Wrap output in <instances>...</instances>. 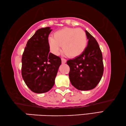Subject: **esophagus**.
<instances>
[{"instance_id": "obj_1", "label": "esophagus", "mask_w": 126, "mask_h": 126, "mask_svg": "<svg viewBox=\"0 0 126 126\" xmlns=\"http://www.w3.org/2000/svg\"><path fill=\"white\" fill-rule=\"evenodd\" d=\"M61 61H62V63H66V60L64 58H61Z\"/></svg>"}]
</instances>
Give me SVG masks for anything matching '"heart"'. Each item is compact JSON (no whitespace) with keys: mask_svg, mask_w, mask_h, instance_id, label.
Wrapping results in <instances>:
<instances>
[{"mask_svg":"<svg viewBox=\"0 0 126 126\" xmlns=\"http://www.w3.org/2000/svg\"><path fill=\"white\" fill-rule=\"evenodd\" d=\"M48 44L53 54L58 55L63 46L66 54L75 57L85 51L87 44V35L81 29L64 28L55 32L54 37H48Z\"/></svg>","mask_w":126,"mask_h":126,"instance_id":"1","label":"heart"}]
</instances>
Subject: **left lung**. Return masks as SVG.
<instances>
[{"instance_id": "8db88e82", "label": "left lung", "mask_w": 126, "mask_h": 126, "mask_svg": "<svg viewBox=\"0 0 126 126\" xmlns=\"http://www.w3.org/2000/svg\"><path fill=\"white\" fill-rule=\"evenodd\" d=\"M89 40L87 47L82 54L69 60V78L74 86L79 90L86 91L96 87L103 73L102 54L96 40L85 30Z\"/></svg>"}]
</instances>
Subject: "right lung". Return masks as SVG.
<instances>
[{
  "label": "right lung",
  "instance_id": "right-lung-1",
  "mask_svg": "<svg viewBox=\"0 0 126 126\" xmlns=\"http://www.w3.org/2000/svg\"><path fill=\"white\" fill-rule=\"evenodd\" d=\"M50 27L41 28L29 40L22 56L21 75L31 91L43 94L49 91L61 63V58L50 52Z\"/></svg>",
  "mask_w": 126,
  "mask_h": 126
}]
</instances>
